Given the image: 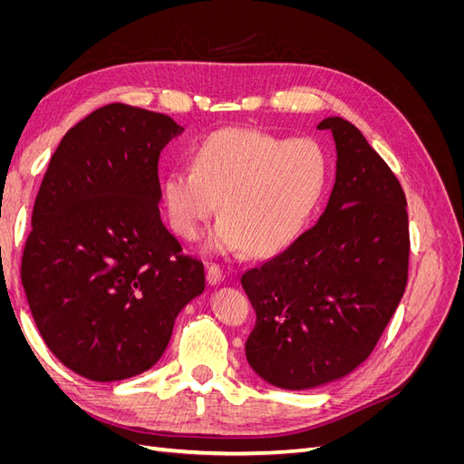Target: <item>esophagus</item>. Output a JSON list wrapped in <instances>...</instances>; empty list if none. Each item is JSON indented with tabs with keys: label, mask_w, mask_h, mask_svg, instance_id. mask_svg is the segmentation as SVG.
Returning <instances> with one entry per match:
<instances>
[{
	"label": "esophagus",
	"mask_w": 464,
	"mask_h": 464,
	"mask_svg": "<svg viewBox=\"0 0 464 464\" xmlns=\"http://www.w3.org/2000/svg\"><path fill=\"white\" fill-rule=\"evenodd\" d=\"M222 278H224V271H222V266L220 265H208V269H207V280H208V285L210 286H217V285H220L222 283Z\"/></svg>",
	"instance_id": "esophagus-1"
}]
</instances>
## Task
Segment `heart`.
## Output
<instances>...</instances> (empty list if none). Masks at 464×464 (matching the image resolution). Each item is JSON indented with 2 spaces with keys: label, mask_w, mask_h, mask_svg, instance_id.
<instances>
[{
  "label": "heart",
  "mask_w": 464,
  "mask_h": 464,
  "mask_svg": "<svg viewBox=\"0 0 464 464\" xmlns=\"http://www.w3.org/2000/svg\"><path fill=\"white\" fill-rule=\"evenodd\" d=\"M331 179L329 154L314 139H286L244 128L207 135L191 166L162 181L172 228L198 240L217 213L207 247L215 254L271 256L290 246L312 220Z\"/></svg>",
  "instance_id": "1"
}]
</instances>
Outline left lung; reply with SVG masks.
<instances>
[{"instance_id":"1","label":"left lung","mask_w":464,"mask_h":464,"mask_svg":"<svg viewBox=\"0 0 464 464\" xmlns=\"http://www.w3.org/2000/svg\"><path fill=\"white\" fill-rule=\"evenodd\" d=\"M336 176L315 227L242 275L257 321L246 358L266 383L300 391L354 372L409 280V213L397 176L356 125L325 118Z\"/></svg>"}]
</instances>
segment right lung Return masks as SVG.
Masks as SVG:
<instances>
[{
	"label": "right lung",
	"instance_id": "obj_1",
	"mask_svg": "<svg viewBox=\"0 0 464 464\" xmlns=\"http://www.w3.org/2000/svg\"><path fill=\"white\" fill-rule=\"evenodd\" d=\"M181 131L159 111L102 106L63 135L40 184L23 288L52 354L92 382L150 370L205 290L159 208L160 150Z\"/></svg>",
	"mask_w": 464,
	"mask_h": 464
}]
</instances>
